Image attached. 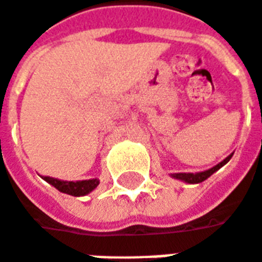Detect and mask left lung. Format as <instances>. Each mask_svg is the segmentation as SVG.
Listing matches in <instances>:
<instances>
[{"instance_id": "left-lung-1", "label": "left lung", "mask_w": 262, "mask_h": 262, "mask_svg": "<svg viewBox=\"0 0 262 262\" xmlns=\"http://www.w3.org/2000/svg\"><path fill=\"white\" fill-rule=\"evenodd\" d=\"M231 157L232 155L231 156H228L224 161H221L220 164H217V166L213 167V168H210V170L203 171V172H196V174H192V172H178V174H172V177L177 178V180L185 181V182H188V184H199V182H203L204 180H207L210 176H213L214 172L217 170H220L224 164H227L228 161L231 160Z\"/></svg>"}]
</instances>
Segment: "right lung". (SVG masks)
I'll return each instance as SVG.
<instances>
[{
	"label": "right lung",
	"instance_id": "right-lung-1",
	"mask_svg": "<svg viewBox=\"0 0 262 262\" xmlns=\"http://www.w3.org/2000/svg\"><path fill=\"white\" fill-rule=\"evenodd\" d=\"M48 184L55 186L59 192L72 194V196H84V194L90 193L99 185V180H85V181H60L51 178V177H42Z\"/></svg>",
	"mask_w": 262,
	"mask_h": 262
}]
</instances>
